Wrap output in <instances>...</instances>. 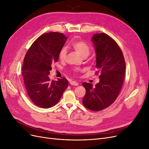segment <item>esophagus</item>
<instances>
[{"label": "esophagus", "instance_id": "obj_1", "mask_svg": "<svg viewBox=\"0 0 149 149\" xmlns=\"http://www.w3.org/2000/svg\"><path fill=\"white\" fill-rule=\"evenodd\" d=\"M70 84L73 86H78V83L75 81H71L70 82Z\"/></svg>", "mask_w": 149, "mask_h": 149}]
</instances>
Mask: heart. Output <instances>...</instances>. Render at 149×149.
Listing matches in <instances>:
<instances>
[{
    "label": "heart",
    "instance_id": "heart-1",
    "mask_svg": "<svg viewBox=\"0 0 149 149\" xmlns=\"http://www.w3.org/2000/svg\"><path fill=\"white\" fill-rule=\"evenodd\" d=\"M70 47L73 49L76 52L78 53L82 57L88 56L90 52H91V48L89 45L83 40H78L72 42ZM67 55V51L65 47H63L59 52V58L61 61H64L66 59ZM77 72L78 71H76Z\"/></svg>",
    "mask_w": 149,
    "mask_h": 149
}]
</instances>
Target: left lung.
Segmentation results:
<instances>
[{
    "instance_id": "left-lung-1",
    "label": "left lung",
    "mask_w": 149,
    "mask_h": 149,
    "mask_svg": "<svg viewBox=\"0 0 149 149\" xmlns=\"http://www.w3.org/2000/svg\"><path fill=\"white\" fill-rule=\"evenodd\" d=\"M96 53V74L100 82L95 87L83 83L86 94L83 104L93 111H100L111 106L118 97L124 81L125 63L119 46L110 36L96 33L91 38Z\"/></svg>"
}]
</instances>
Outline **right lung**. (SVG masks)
Returning a JSON list of instances; mask_svg holds the SVG:
<instances>
[{
  "mask_svg": "<svg viewBox=\"0 0 149 149\" xmlns=\"http://www.w3.org/2000/svg\"><path fill=\"white\" fill-rule=\"evenodd\" d=\"M66 40L61 33H44L32 43L25 56L22 75L25 89L31 101L40 107L56 105L68 86L65 78L51 81L48 76Z\"/></svg>",
  "mask_w": 149,
  "mask_h": 149,
  "instance_id": "obj_1",
  "label": "right lung"
}]
</instances>
